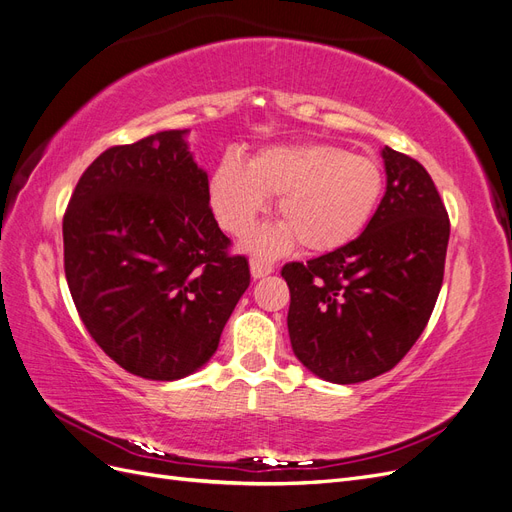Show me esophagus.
Returning a JSON list of instances; mask_svg holds the SVG:
<instances>
[{
    "instance_id": "1",
    "label": "esophagus",
    "mask_w": 512,
    "mask_h": 512,
    "mask_svg": "<svg viewBox=\"0 0 512 512\" xmlns=\"http://www.w3.org/2000/svg\"><path fill=\"white\" fill-rule=\"evenodd\" d=\"M275 271V267L271 265V262H265V260H252L250 262V273L254 280H260V277H267Z\"/></svg>"
}]
</instances>
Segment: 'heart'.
Returning <instances> with one entry per match:
<instances>
[{"label": "heart", "mask_w": 512, "mask_h": 512, "mask_svg": "<svg viewBox=\"0 0 512 512\" xmlns=\"http://www.w3.org/2000/svg\"><path fill=\"white\" fill-rule=\"evenodd\" d=\"M384 194L382 166L331 143L273 145L243 166L224 158L209 181L215 218L241 237L280 196L284 222L265 226L243 241L256 256H277L294 243L305 252L329 254L350 245L374 220Z\"/></svg>", "instance_id": "b5f03b06"}]
</instances>
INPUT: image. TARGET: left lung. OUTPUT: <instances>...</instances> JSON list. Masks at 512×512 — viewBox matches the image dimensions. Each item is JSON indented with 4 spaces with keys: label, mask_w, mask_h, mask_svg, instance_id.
<instances>
[{
    "label": "left lung",
    "mask_w": 512,
    "mask_h": 512,
    "mask_svg": "<svg viewBox=\"0 0 512 512\" xmlns=\"http://www.w3.org/2000/svg\"><path fill=\"white\" fill-rule=\"evenodd\" d=\"M386 192L342 250L290 262L288 335L314 376L356 384L393 369L427 327L442 288L451 224L427 170L382 147Z\"/></svg>",
    "instance_id": "8db88e82"
}]
</instances>
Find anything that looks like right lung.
Segmentation results:
<instances>
[{
    "instance_id": "right-lung-1",
    "label": "right lung",
    "mask_w": 512,
    "mask_h": 512,
    "mask_svg": "<svg viewBox=\"0 0 512 512\" xmlns=\"http://www.w3.org/2000/svg\"><path fill=\"white\" fill-rule=\"evenodd\" d=\"M190 130L111 147L76 183L64 215L72 301L96 344L134 376L179 380L218 350L250 286L209 207Z\"/></svg>"
}]
</instances>
